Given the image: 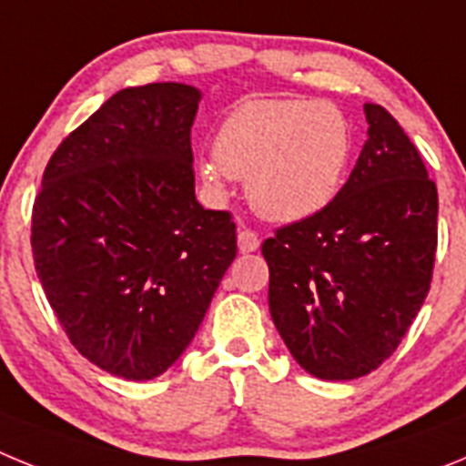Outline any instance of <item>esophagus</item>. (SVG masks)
Listing matches in <instances>:
<instances>
[{"label":"esophagus","instance_id":"1","mask_svg":"<svg viewBox=\"0 0 466 466\" xmlns=\"http://www.w3.org/2000/svg\"><path fill=\"white\" fill-rule=\"evenodd\" d=\"M258 245H261V240H258V236L252 228H245V226H242V228L238 230V247H240L242 254L257 252Z\"/></svg>","mask_w":466,"mask_h":466}]
</instances>
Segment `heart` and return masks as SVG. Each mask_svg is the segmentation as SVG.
Returning <instances> with one entry per match:
<instances>
[{
    "instance_id": "1",
    "label": "heart",
    "mask_w": 466,
    "mask_h": 466,
    "mask_svg": "<svg viewBox=\"0 0 466 466\" xmlns=\"http://www.w3.org/2000/svg\"><path fill=\"white\" fill-rule=\"evenodd\" d=\"M350 156V121L331 102L247 100L219 123L200 177L214 196H224L230 179H247L261 217L294 224L339 196Z\"/></svg>"
}]
</instances>
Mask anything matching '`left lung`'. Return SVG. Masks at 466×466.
<instances>
[{
  "label": "left lung",
  "instance_id": "left-lung-1",
  "mask_svg": "<svg viewBox=\"0 0 466 466\" xmlns=\"http://www.w3.org/2000/svg\"><path fill=\"white\" fill-rule=\"evenodd\" d=\"M364 111L369 139L339 196L261 245L270 317L322 380L361 378L390 360L434 273L436 184L392 114L373 102Z\"/></svg>",
  "mask_w": 466,
  "mask_h": 466
}]
</instances>
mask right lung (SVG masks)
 Returning <instances> with one entry per match:
<instances>
[{"instance_id":"right-lung-1","label":"right lung","mask_w":466,"mask_h":466,"mask_svg":"<svg viewBox=\"0 0 466 466\" xmlns=\"http://www.w3.org/2000/svg\"><path fill=\"white\" fill-rule=\"evenodd\" d=\"M198 93H114L48 160L32 208V257L69 343L102 371L151 380L203 322L238 252L226 209L196 200Z\"/></svg>"}]
</instances>
